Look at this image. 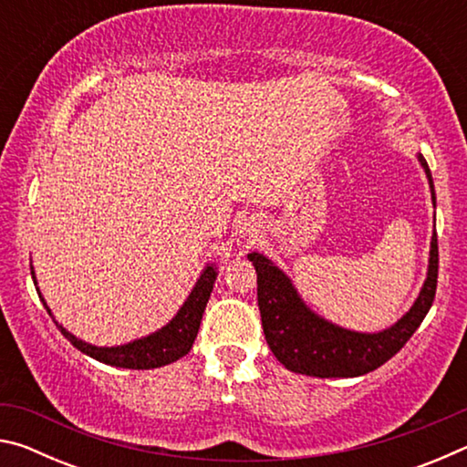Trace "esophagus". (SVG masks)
Instances as JSON below:
<instances>
[{
  "instance_id": "esophagus-1",
  "label": "esophagus",
  "mask_w": 467,
  "mask_h": 467,
  "mask_svg": "<svg viewBox=\"0 0 467 467\" xmlns=\"http://www.w3.org/2000/svg\"><path fill=\"white\" fill-rule=\"evenodd\" d=\"M243 233H244V234H249V236H253V234H255V233H257V231H255V226H253V224L249 223V224H244V228H243Z\"/></svg>"
}]
</instances>
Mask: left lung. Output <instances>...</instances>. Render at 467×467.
<instances>
[{
	"instance_id": "left-lung-1",
	"label": "left lung",
	"mask_w": 467,
	"mask_h": 467,
	"mask_svg": "<svg viewBox=\"0 0 467 467\" xmlns=\"http://www.w3.org/2000/svg\"><path fill=\"white\" fill-rule=\"evenodd\" d=\"M418 161L429 177L434 203L431 169L422 154H418ZM247 257L257 272V305L267 346L274 357L292 373L309 377H358L385 365L420 327L437 292V233L431 241L429 275H426L420 296L395 326L379 334H358V331L337 327L317 317L311 309H306L290 280L270 259L262 253H249Z\"/></svg>"
}]
</instances>
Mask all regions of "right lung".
I'll use <instances>...</instances> for the list:
<instances>
[{
	"label": "right lung",
	"instance_id": "obj_1",
	"mask_svg": "<svg viewBox=\"0 0 467 467\" xmlns=\"http://www.w3.org/2000/svg\"><path fill=\"white\" fill-rule=\"evenodd\" d=\"M30 274H33V280H35L33 267H30ZM216 275H218V272L214 265L205 267L203 274L200 275V280H197V284H195V288L192 290V295H189L185 305L181 306L179 313L172 317L169 326L158 329L156 334H150L148 337L136 339V342H130L125 346L99 348V346L86 344V342H82V339H78L76 336L69 334V331L63 329L57 321H55V326L61 329V334L66 336L69 342L78 348V350L88 354V357L97 358L100 362H105V365L121 367V368H136V370L158 368V367L171 365V362L179 360L181 357H185V354L192 350V346L197 337V329H200L203 309H205V305H208L212 288H214ZM36 292H38V288H36ZM38 296H41V292H38ZM41 300H43L47 313L51 315V309L47 306L43 296H41Z\"/></svg>",
	"mask_w": 467,
	"mask_h": 467
}]
</instances>
